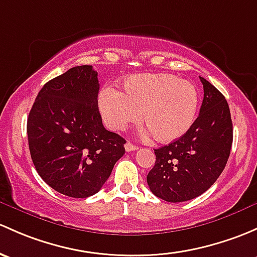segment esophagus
Returning a JSON list of instances; mask_svg holds the SVG:
<instances>
[{"mask_svg": "<svg viewBox=\"0 0 257 257\" xmlns=\"http://www.w3.org/2000/svg\"><path fill=\"white\" fill-rule=\"evenodd\" d=\"M124 148H125V150L128 151V153H129V151H136V150L138 149L137 145L132 144L131 142H126V143H125V145H124Z\"/></svg>", "mask_w": 257, "mask_h": 257, "instance_id": "esophagus-1", "label": "esophagus"}]
</instances>
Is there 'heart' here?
<instances>
[{
    "label": "heart",
    "instance_id": "b5f03b06",
    "mask_svg": "<svg viewBox=\"0 0 257 257\" xmlns=\"http://www.w3.org/2000/svg\"><path fill=\"white\" fill-rule=\"evenodd\" d=\"M198 91L193 83L167 74H140L123 83V92L106 86L98 97L104 123L123 131L142 120L159 142H172L192 125Z\"/></svg>",
    "mask_w": 257,
    "mask_h": 257
}]
</instances>
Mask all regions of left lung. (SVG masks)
I'll use <instances>...</instances> for the list:
<instances>
[{
    "label": "left lung",
    "instance_id": "left-lung-1",
    "mask_svg": "<svg viewBox=\"0 0 257 257\" xmlns=\"http://www.w3.org/2000/svg\"><path fill=\"white\" fill-rule=\"evenodd\" d=\"M204 97L197 119L175 142L155 149L156 161L148 174L150 191L166 202H185L204 193L225 167L233 123L225 97L203 77Z\"/></svg>",
    "mask_w": 257,
    "mask_h": 257
}]
</instances>
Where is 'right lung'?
Segmentation results:
<instances>
[{
	"label": "right lung",
	"instance_id": "obj_1",
	"mask_svg": "<svg viewBox=\"0 0 257 257\" xmlns=\"http://www.w3.org/2000/svg\"><path fill=\"white\" fill-rule=\"evenodd\" d=\"M97 75L91 65H81L50 80L27 121L37 172L56 192L74 198L98 192L125 153V139L102 124Z\"/></svg>",
	"mask_w": 257,
	"mask_h": 257
}]
</instances>
